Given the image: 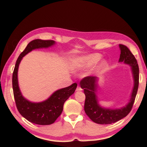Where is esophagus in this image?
I'll use <instances>...</instances> for the list:
<instances>
[{
	"label": "esophagus",
	"instance_id": "34e87169",
	"mask_svg": "<svg viewBox=\"0 0 147 147\" xmlns=\"http://www.w3.org/2000/svg\"><path fill=\"white\" fill-rule=\"evenodd\" d=\"M82 90V88L79 86H77V89H76V90H77V91H79V90Z\"/></svg>",
	"mask_w": 147,
	"mask_h": 147
}]
</instances>
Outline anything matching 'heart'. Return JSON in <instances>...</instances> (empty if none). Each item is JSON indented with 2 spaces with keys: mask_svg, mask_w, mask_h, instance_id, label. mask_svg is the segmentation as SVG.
<instances>
[{
  "mask_svg": "<svg viewBox=\"0 0 147 147\" xmlns=\"http://www.w3.org/2000/svg\"><path fill=\"white\" fill-rule=\"evenodd\" d=\"M102 56L100 54H92V55H88L86 57H82V58H79L77 59L74 61L73 62V66L74 69L76 70H84L89 67L92 66V65H95L96 63H98V61L101 59ZM106 65L105 62H103L101 64V67L104 68Z\"/></svg>",
  "mask_w": 147,
  "mask_h": 147,
  "instance_id": "obj_1",
  "label": "heart"
}]
</instances>
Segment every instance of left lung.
I'll return each instance as SVG.
<instances>
[{
	"instance_id": "8db88e82",
	"label": "left lung",
	"mask_w": 147,
	"mask_h": 147,
	"mask_svg": "<svg viewBox=\"0 0 147 147\" xmlns=\"http://www.w3.org/2000/svg\"><path fill=\"white\" fill-rule=\"evenodd\" d=\"M121 54L119 61H124L131 66L134 78V87L130 102L125 107L120 109H107L102 108L97 103L95 95L97 78L88 76L80 81V86L84 89L86 95L84 111L92 122L99 124H109L115 123L125 117L132 109L139 86V67L136 57L126 45L119 44Z\"/></svg>"
}]
</instances>
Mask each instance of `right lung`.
<instances>
[{
    "instance_id": "add662e5",
    "label": "right lung",
    "mask_w": 147,
    "mask_h": 147,
    "mask_svg": "<svg viewBox=\"0 0 147 147\" xmlns=\"http://www.w3.org/2000/svg\"><path fill=\"white\" fill-rule=\"evenodd\" d=\"M55 44L52 40L35 39L30 41L17 59L12 75V87L16 108L20 114L29 122L39 125L53 124L63 111V104L75 92L77 84L60 89L54 92L49 99L40 103H32L25 99L21 95L18 84V68L23 57L34 49L48 48Z\"/></svg>"
}]
</instances>
